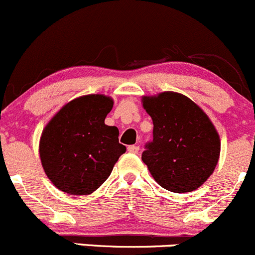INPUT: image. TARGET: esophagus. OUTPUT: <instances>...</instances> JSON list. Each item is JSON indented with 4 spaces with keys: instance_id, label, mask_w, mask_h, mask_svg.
<instances>
[{
    "instance_id": "esophagus-1",
    "label": "esophagus",
    "mask_w": 255,
    "mask_h": 255,
    "mask_svg": "<svg viewBox=\"0 0 255 255\" xmlns=\"http://www.w3.org/2000/svg\"><path fill=\"white\" fill-rule=\"evenodd\" d=\"M138 149H140V147L138 146H135V145L128 146V151L130 152V153H137Z\"/></svg>"
}]
</instances>
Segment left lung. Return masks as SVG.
<instances>
[{
    "label": "left lung",
    "mask_w": 255,
    "mask_h": 255,
    "mask_svg": "<svg viewBox=\"0 0 255 255\" xmlns=\"http://www.w3.org/2000/svg\"><path fill=\"white\" fill-rule=\"evenodd\" d=\"M143 108L153 122V140L142 161L162 188L189 193L206 182L220 157L219 133L191 99L174 92L145 97Z\"/></svg>",
    "instance_id": "left-lung-1"
}]
</instances>
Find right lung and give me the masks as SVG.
Returning <instances> with one entry per match:
<instances>
[{
	"label": "right lung",
	"instance_id": "obj_1",
	"mask_svg": "<svg viewBox=\"0 0 255 255\" xmlns=\"http://www.w3.org/2000/svg\"><path fill=\"white\" fill-rule=\"evenodd\" d=\"M113 101L89 94L67 103L44 128L41 164L52 184L72 195H88L110 175L127 147L119 130L104 124Z\"/></svg>",
	"mask_w": 255,
	"mask_h": 255
}]
</instances>
